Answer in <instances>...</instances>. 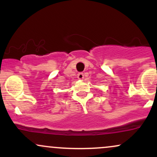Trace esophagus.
Returning <instances> with one entry per match:
<instances>
[{
	"mask_svg": "<svg viewBox=\"0 0 157 157\" xmlns=\"http://www.w3.org/2000/svg\"><path fill=\"white\" fill-rule=\"evenodd\" d=\"M77 78L79 79V80H82V79L84 78V75L83 73H79L77 74Z\"/></svg>",
	"mask_w": 157,
	"mask_h": 157,
	"instance_id": "esophagus-1",
	"label": "esophagus"
}]
</instances>
